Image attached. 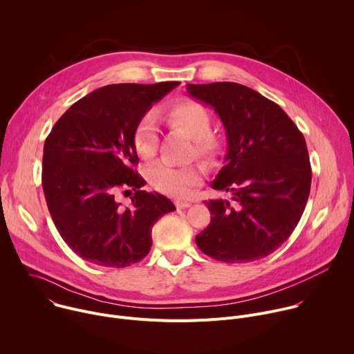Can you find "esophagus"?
I'll return each mask as SVG.
<instances>
[{"label": "esophagus", "mask_w": 354, "mask_h": 354, "mask_svg": "<svg viewBox=\"0 0 354 354\" xmlns=\"http://www.w3.org/2000/svg\"><path fill=\"white\" fill-rule=\"evenodd\" d=\"M190 201H186V200H176L175 201V206L178 207V209H187V207H190Z\"/></svg>", "instance_id": "obj_1"}]
</instances>
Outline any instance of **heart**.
I'll list each match as a JSON object with an SVG mask.
<instances>
[{
    "instance_id": "b5f03b06",
    "label": "heart",
    "mask_w": 354,
    "mask_h": 354,
    "mask_svg": "<svg viewBox=\"0 0 354 354\" xmlns=\"http://www.w3.org/2000/svg\"><path fill=\"white\" fill-rule=\"evenodd\" d=\"M172 123L182 127L192 138L196 156L213 158L218 153V140L212 134V116L209 111L194 100H180L167 111ZM136 153L142 158L156 154L157 124L154 113H145L136 124L133 133ZM201 171L196 165H174L160 161L147 169L151 187L169 196H186L200 182Z\"/></svg>"
}]
</instances>
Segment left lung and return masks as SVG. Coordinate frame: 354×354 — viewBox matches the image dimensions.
Listing matches in <instances>:
<instances>
[{
  "label": "left lung",
  "mask_w": 354,
  "mask_h": 354,
  "mask_svg": "<svg viewBox=\"0 0 354 354\" xmlns=\"http://www.w3.org/2000/svg\"><path fill=\"white\" fill-rule=\"evenodd\" d=\"M187 93L220 116L228 149L212 183L231 200H209L212 221L196 235L198 249L227 263L262 259L288 239L311 189L306 138L287 113L236 82L187 84Z\"/></svg>",
  "instance_id": "obj_1"
}]
</instances>
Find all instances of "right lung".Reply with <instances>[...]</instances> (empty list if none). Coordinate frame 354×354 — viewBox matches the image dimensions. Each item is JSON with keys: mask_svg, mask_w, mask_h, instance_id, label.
Returning a JSON list of instances; mask_svg holds the SVG:
<instances>
[{"mask_svg": "<svg viewBox=\"0 0 354 354\" xmlns=\"http://www.w3.org/2000/svg\"><path fill=\"white\" fill-rule=\"evenodd\" d=\"M179 82L112 84L75 102L53 126L43 148L46 203L64 242L84 261L105 268L140 262L151 249V230L175 210L169 198L141 190L134 171L137 122ZM135 190L132 206L115 201ZM127 190V191H128Z\"/></svg>", "mask_w": 354, "mask_h": 354, "instance_id": "add662e5", "label": "right lung"}]
</instances>
